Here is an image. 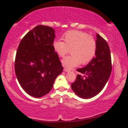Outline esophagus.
Here are the masks:
<instances>
[{
	"mask_svg": "<svg viewBox=\"0 0 128 128\" xmlns=\"http://www.w3.org/2000/svg\"><path fill=\"white\" fill-rule=\"evenodd\" d=\"M64 71L66 72H70V70H68L67 68H64Z\"/></svg>",
	"mask_w": 128,
	"mask_h": 128,
	"instance_id": "34e87169",
	"label": "esophagus"
}]
</instances>
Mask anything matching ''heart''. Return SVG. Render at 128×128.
<instances>
[{"label": "heart", "mask_w": 128, "mask_h": 128, "mask_svg": "<svg viewBox=\"0 0 128 128\" xmlns=\"http://www.w3.org/2000/svg\"><path fill=\"white\" fill-rule=\"evenodd\" d=\"M64 42L55 40L53 48L60 57H64L69 53L72 55L62 59L63 66L72 69L80 64H88L94 57L96 50V43L91 36L81 31L72 30L67 32L62 37Z\"/></svg>", "instance_id": "b5f03b06"}]
</instances>
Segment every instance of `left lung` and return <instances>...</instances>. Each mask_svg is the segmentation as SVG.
I'll return each mask as SVG.
<instances>
[{"mask_svg": "<svg viewBox=\"0 0 128 128\" xmlns=\"http://www.w3.org/2000/svg\"><path fill=\"white\" fill-rule=\"evenodd\" d=\"M96 50L95 57L86 66L77 69L85 77L78 75L76 81L72 84V89L82 99L96 96L104 88L110 76L112 65L110 50L106 41L96 34Z\"/></svg>", "mask_w": 128, "mask_h": 128, "instance_id": "left-lung-1", "label": "left lung"}]
</instances>
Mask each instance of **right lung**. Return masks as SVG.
Returning a JSON list of instances; mask_svg holds the SVG:
<instances>
[{"mask_svg":"<svg viewBox=\"0 0 128 128\" xmlns=\"http://www.w3.org/2000/svg\"><path fill=\"white\" fill-rule=\"evenodd\" d=\"M55 32L51 27L40 25L28 32L18 46L15 73L22 88L34 97L48 94L63 71L53 48Z\"/></svg>","mask_w":128,"mask_h":128,"instance_id":"obj_1","label":"right lung"}]
</instances>
